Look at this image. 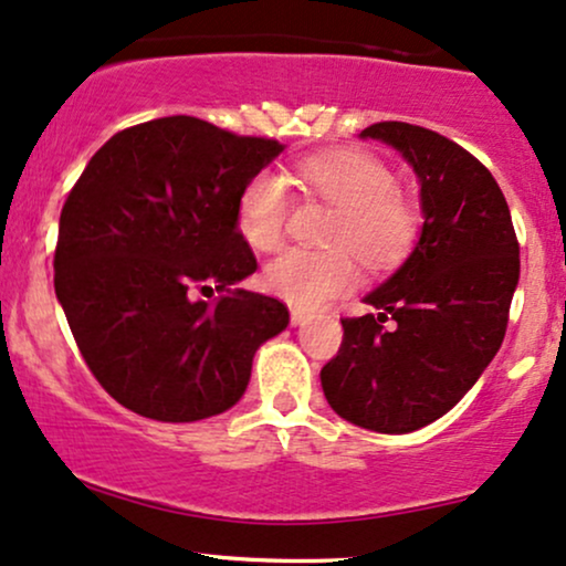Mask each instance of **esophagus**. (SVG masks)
Returning a JSON list of instances; mask_svg holds the SVG:
<instances>
[{"mask_svg": "<svg viewBox=\"0 0 566 566\" xmlns=\"http://www.w3.org/2000/svg\"><path fill=\"white\" fill-rule=\"evenodd\" d=\"M304 323H310V315L294 306V310H291V325H304Z\"/></svg>", "mask_w": 566, "mask_h": 566, "instance_id": "esophagus-1", "label": "esophagus"}]
</instances>
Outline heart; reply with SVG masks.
I'll list each match as a JSON object with an SVG mask.
<instances>
[{"instance_id": "obj_1", "label": "heart", "mask_w": 566, "mask_h": 566, "mask_svg": "<svg viewBox=\"0 0 566 566\" xmlns=\"http://www.w3.org/2000/svg\"><path fill=\"white\" fill-rule=\"evenodd\" d=\"M296 184L312 197L338 209L327 230L333 249H291L270 262L268 289L298 310H317L354 283V256L367 270L380 272L399 264L420 233V212L401 188L394 170L365 149H331L306 155L294 165ZM289 184L272 170L256 172L241 188L235 220L251 249L270 254L281 249L291 218ZM349 250L346 252L345 249Z\"/></svg>"}]
</instances>
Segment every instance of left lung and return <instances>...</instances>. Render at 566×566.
<instances>
[{
  "instance_id": "1",
  "label": "left lung",
  "mask_w": 566,
  "mask_h": 566,
  "mask_svg": "<svg viewBox=\"0 0 566 566\" xmlns=\"http://www.w3.org/2000/svg\"><path fill=\"white\" fill-rule=\"evenodd\" d=\"M401 151L422 184V235L409 260L340 317L344 340L319 373L344 420L411 432L443 417L475 386L504 340L520 281V241L491 170L422 125L361 130Z\"/></svg>"
}]
</instances>
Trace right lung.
I'll return each mask as SVG.
<instances>
[{
    "mask_svg": "<svg viewBox=\"0 0 566 566\" xmlns=\"http://www.w3.org/2000/svg\"><path fill=\"white\" fill-rule=\"evenodd\" d=\"M283 151L275 138L172 115L120 130L70 188L54 291L91 375L159 422L220 415L289 306L233 289L256 270L235 220L241 188ZM222 290L214 305L197 293Z\"/></svg>",
    "mask_w": 566,
    "mask_h": 566,
    "instance_id": "1",
    "label": "right lung"
}]
</instances>
